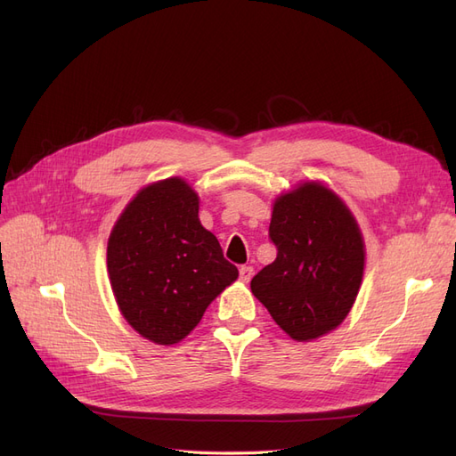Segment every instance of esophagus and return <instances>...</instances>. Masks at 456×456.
Returning <instances> with one entry per match:
<instances>
[{
  "mask_svg": "<svg viewBox=\"0 0 456 456\" xmlns=\"http://www.w3.org/2000/svg\"><path fill=\"white\" fill-rule=\"evenodd\" d=\"M251 278H253V268H251V266H241V268H240V280H241L243 283H249Z\"/></svg>",
  "mask_w": 456,
  "mask_h": 456,
  "instance_id": "esophagus-1",
  "label": "esophagus"
}]
</instances>
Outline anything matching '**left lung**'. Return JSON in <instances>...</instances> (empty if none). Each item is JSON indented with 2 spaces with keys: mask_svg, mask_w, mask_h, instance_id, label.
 Returning a JSON list of instances; mask_svg holds the SVG:
<instances>
[{
  "mask_svg": "<svg viewBox=\"0 0 456 456\" xmlns=\"http://www.w3.org/2000/svg\"><path fill=\"white\" fill-rule=\"evenodd\" d=\"M270 238L278 256L251 280L253 295L293 340L335 330L360 293L365 243L338 194L317 181L273 200Z\"/></svg>",
  "mask_w": 456,
  "mask_h": 456,
  "instance_id": "obj_1",
  "label": "left lung"
}]
</instances>
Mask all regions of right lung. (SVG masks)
I'll use <instances>...</instances> for the list:
<instances>
[{
    "label": "right lung",
    "mask_w": 456,
    "mask_h": 456,
    "mask_svg": "<svg viewBox=\"0 0 456 456\" xmlns=\"http://www.w3.org/2000/svg\"><path fill=\"white\" fill-rule=\"evenodd\" d=\"M198 213V191L171 176L136 191L108 238L118 308L136 333L161 346L186 338L240 275Z\"/></svg>",
    "instance_id": "1"
}]
</instances>
